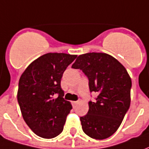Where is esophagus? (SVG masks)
<instances>
[{
	"label": "esophagus",
	"instance_id": "obj_1",
	"mask_svg": "<svg viewBox=\"0 0 149 149\" xmlns=\"http://www.w3.org/2000/svg\"><path fill=\"white\" fill-rule=\"evenodd\" d=\"M77 104V101H72V106H75Z\"/></svg>",
	"mask_w": 149,
	"mask_h": 149
}]
</instances>
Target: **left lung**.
I'll list each match as a JSON object with an SVG mask.
<instances>
[{
	"label": "left lung",
	"mask_w": 149,
	"mask_h": 149,
	"mask_svg": "<svg viewBox=\"0 0 149 149\" xmlns=\"http://www.w3.org/2000/svg\"><path fill=\"white\" fill-rule=\"evenodd\" d=\"M72 68L84 72L90 93L97 94L88 102L87 114L80 118L83 131L96 140L109 137L130 106L132 81L128 72L116 59L102 52L80 55Z\"/></svg>",
	"instance_id": "left-lung-1"
}]
</instances>
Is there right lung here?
<instances>
[{
	"label": "right lung",
	"mask_w": 149,
	"mask_h": 149,
	"mask_svg": "<svg viewBox=\"0 0 149 149\" xmlns=\"http://www.w3.org/2000/svg\"><path fill=\"white\" fill-rule=\"evenodd\" d=\"M76 58L66 53H47L31 63L20 78L17 100L22 116L40 137L54 138L63 131L72 105L63 97L61 81Z\"/></svg>",
	"instance_id": "right-lung-1"
}]
</instances>
